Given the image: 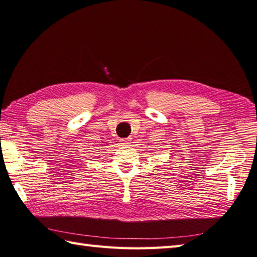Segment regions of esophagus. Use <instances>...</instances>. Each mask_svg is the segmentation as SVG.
I'll return each instance as SVG.
<instances>
[{
  "label": "esophagus",
  "mask_w": 257,
  "mask_h": 257,
  "mask_svg": "<svg viewBox=\"0 0 257 257\" xmlns=\"http://www.w3.org/2000/svg\"><path fill=\"white\" fill-rule=\"evenodd\" d=\"M121 144H123V145H128V144H131V139L121 140Z\"/></svg>",
  "instance_id": "1"
}]
</instances>
